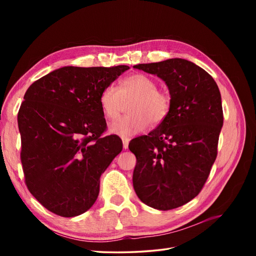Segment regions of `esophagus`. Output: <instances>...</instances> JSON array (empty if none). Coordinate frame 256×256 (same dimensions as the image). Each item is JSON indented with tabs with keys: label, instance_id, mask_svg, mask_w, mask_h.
<instances>
[{
	"label": "esophagus",
	"instance_id": "esophagus-1",
	"mask_svg": "<svg viewBox=\"0 0 256 256\" xmlns=\"http://www.w3.org/2000/svg\"><path fill=\"white\" fill-rule=\"evenodd\" d=\"M122 140L124 148L127 150L128 148V145H129V138L127 136H122Z\"/></svg>",
	"mask_w": 256,
	"mask_h": 256
}]
</instances>
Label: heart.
<instances>
[{"label":"heart","mask_w":256,"mask_h":256,"mask_svg":"<svg viewBox=\"0 0 256 256\" xmlns=\"http://www.w3.org/2000/svg\"><path fill=\"white\" fill-rule=\"evenodd\" d=\"M157 82L150 76L136 72L122 79L118 88L109 84L99 96L100 108L108 120H114L130 102V114L122 116L110 126L113 134L130 136L141 132L152 125H158L168 116L171 109V98L166 92L157 88Z\"/></svg>","instance_id":"b5f03b06"}]
</instances>
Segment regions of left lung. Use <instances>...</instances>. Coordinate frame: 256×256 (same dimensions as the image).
<instances>
[{"mask_svg": "<svg viewBox=\"0 0 256 256\" xmlns=\"http://www.w3.org/2000/svg\"><path fill=\"white\" fill-rule=\"evenodd\" d=\"M134 67L157 74L171 95L166 120L129 143L136 157L134 188L144 204L171 210L194 198L210 173L223 125L220 90L210 74L184 58Z\"/></svg>", "mask_w": 256, "mask_h": 256, "instance_id": "8db88e82", "label": "left lung"}]
</instances>
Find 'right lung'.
Here are the masks:
<instances>
[{"mask_svg":"<svg viewBox=\"0 0 256 256\" xmlns=\"http://www.w3.org/2000/svg\"><path fill=\"white\" fill-rule=\"evenodd\" d=\"M128 69L66 66L28 88L18 113L21 164L28 191L51 212L70 218L96 202L100 176L122 150L118 136H104L99 96Z\"/></svg>","mask_w":256,"mask_h":256,"instance_id":"add662e5","label":"right lung"}]
</instances>
